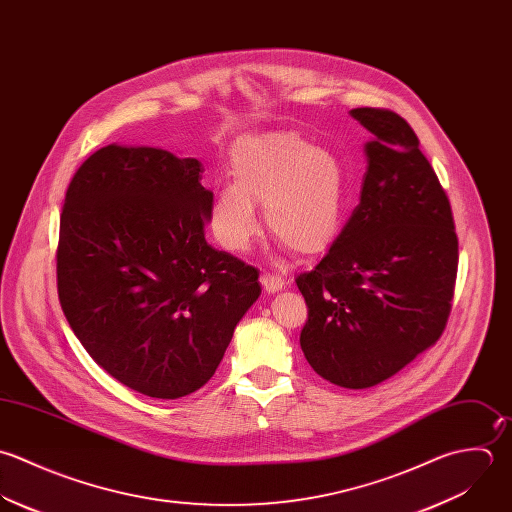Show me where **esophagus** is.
<instances>
[{
  "label": "esophagus",
  "mask_w": 512,
  "mask_h": 512,
  "mask_svg": "<svg viewBox=\"0 0 512 512\" xmlns=\"http://www.w3.org/2000/svg\"><path fill=\"white\" fill-rule=\"evenodd\" d=\"M260 282H262V286H264V290L270 294V292H278V290H282V286H284V278L282 276H278V274H272V272H264L262 276H260Z\"/></svg>",
  "instance_id": "1"
}]
</instances>
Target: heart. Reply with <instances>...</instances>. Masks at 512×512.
Returning <instances> with one entry per match:
<instances>
[{"instance_id": "heart-1", "label": "heart", "mask_w": 512, "mask_h": 512, "mask_svg": "<svg viewBox=\"0 0 512 512\" xmlns=\"http://www.w3.org/2000/svg\"><path fill=\"white\" fill-rule=\"evenodd\" d=\"M234 182L218 188L212 226L234 252L260 232L256 202H264L268 228L302 258L328 252L345 222L349 176L340 157L316 149L292 131L238 139L230 149Z\"/></svg>"}]
</instances>
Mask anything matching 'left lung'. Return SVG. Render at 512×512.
I'll use <instances>...</instances> for the list:
<instances>
[{
  "instance_id": "obj_1",
  "label": "left lung",
  "mask_w": 512,
  "mask_h": 512,
  "mask_svg": "<svg viewBox=\"0 0 512 512\" xmlns=\"http://www.w3.org/2000/svg\"><path fill=\"white\" fill-rule=\"evenodd\" d=\"M371 135L361 198L320 264L296 278L308 306L300 345L318 375L373 387L445 332L459 240L449 198L409 123L351 109Z\"/></svg>"
}]
</instances>
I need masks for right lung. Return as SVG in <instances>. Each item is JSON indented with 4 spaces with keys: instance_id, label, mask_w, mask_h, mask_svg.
<instances>
[{
    "instance_id": "obj_1",
    "label": "right lung",
    "mask_w": 512,
    "mask_h": 512,
    "mask_svg": "<svg viewBox=\"0 0 512 512\" xmlns=\"http://www.w3.org/2000/svg\"><path fill=\"white\" fill-rule=\"evenodd\" d=\"M202 165L109 145L73 174L59 222L57 294L87 353L123 385L178 399L214 375L258 300V270L212 248Z\"/></svg>"
}]
</instances>
